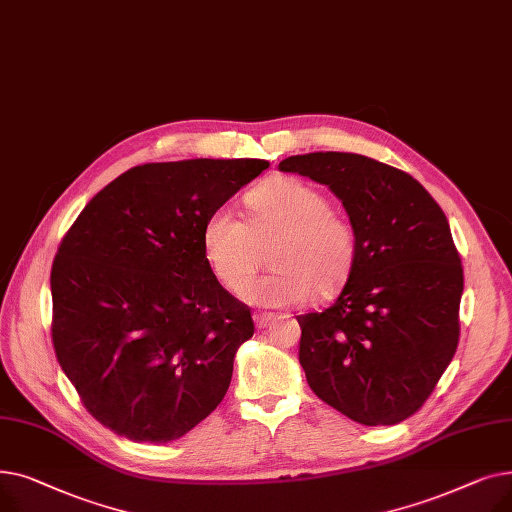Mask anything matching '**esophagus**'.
<instances>
[{
  "instance_id": "esophagus-1",
  "label": "esophagus",
  "mask_w": 512,
  "mask_h": 512,
  "mask_svg": "<svg viewBox=\"0 0 512 512\" xmlns=\"http://www.w3.org/2000/svg\"><path fill=\"white\" fill-rule=\"evenodd\" d=\"M274 313H255L253 319H255V326L261 330V328H267L274 321Z\"/></svg>"
}]
</instances>
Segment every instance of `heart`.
<instances>
[{
  "instance_id": "obj_1",
  "label": "heart",
  "mask_w": 512,
  "mask_h": 512,
  "mask_svg": "<svg viewBox=\"0 0 512 512\" xmlns=\"http://www.w3.org/2000/svg\"><path fill=\"white\" fill-rule=\"evenodd\" d=\"M247 222L228 207L207 215L201 249L213 276L238 290L256 269L258 247L275 242L277 270L242 287L240 297L259 307H292L332 297L351 276L359 240L355 226L332 211L317 186L292 176L274 178L247 195Z\"/></svg>"
}]
</instances>
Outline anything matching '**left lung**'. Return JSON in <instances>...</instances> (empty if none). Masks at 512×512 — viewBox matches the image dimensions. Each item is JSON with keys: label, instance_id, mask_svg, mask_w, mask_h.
I'll return each instance as SVG.
<instances>
[{"label": "left lung", "instance_id": "1", "mask_svg": "<svg viewBox=\"0 0 512 512\" xmlns=\"http://www.w3.org/2000/svg\"><path fill=\"white\" fill-rule=\"evenodd\" d=\"M280 170L326 184L359 240L338 299L297 317L307 382L357 423L405 421L459 344L463 265L446 215L411 174L365 155H292Z\"/></svg>", "mask_w": 512, "mask_h": 512}]
</instances>
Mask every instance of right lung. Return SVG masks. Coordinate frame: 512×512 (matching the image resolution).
I'll return each instance as SVG.
<instances>
[{
	"label": "right lung",
	"mask_w": 512,
	"mask_h": 512,
	"mask_svg": "<svg viewBox=\"0 0 512 512\" xmlns=\"http://www.w3.org/2000/svg\"><path fill=\"white\" fill-rule=\"evenodd\" d=\"M265 159L137 166L99 191L51 265V340L87 411L149 444L182 438L220 405L251 311L213 276L207 215Z\"/></svg>",
	"instance_id": "add662e5"
}]
</instances>
